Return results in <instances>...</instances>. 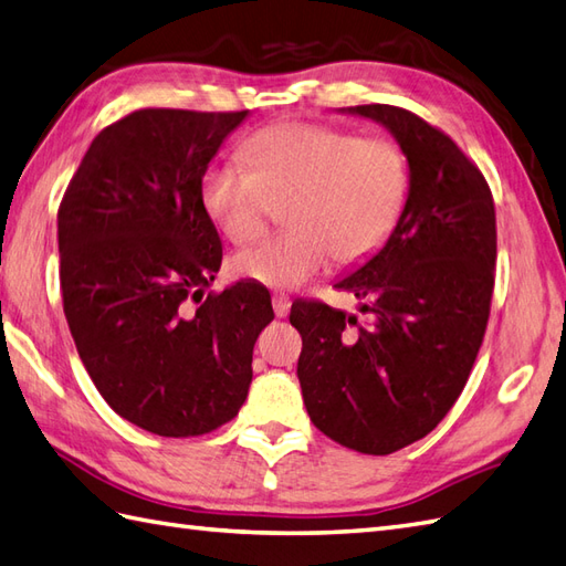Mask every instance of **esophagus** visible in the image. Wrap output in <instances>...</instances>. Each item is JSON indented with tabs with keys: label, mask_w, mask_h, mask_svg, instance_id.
<instances>
[{
	"label": "esophagus",
	"mask_w": 566,
	"mask_h": 566,
	"mask_svg": "<svg viewBox=\"0 0 566 566\" xmlns=\"http://www.w3.org/2000/svg\"><path fill=\"white\" fill-rule=\"evenodd\" d=\"M273 312L275 317H287V312H291V297L285 293H275L273 295Z\"/></svg>",
	"instance_id": "34e87169"
}]
</instances>
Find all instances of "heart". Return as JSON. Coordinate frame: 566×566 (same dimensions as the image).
<instances>
[{
	"label": "heart",
	"mask_w": 566,
	"mask_h": 566,
	"mask_svg": "<svg viewBox=\"0 0 566 566\" xmlns=\"http://www.w3.org/2000/svg\"><path fill=\"white\" fill-rule=\"evenodd\" d=\"M244 159L212 165L200 203L232 244L254 242L283 206L287 228L232 259L237 275L269 287L307 283L329 256L342 266L370 259L409 200V161L389 137L275 123L249 137Z\"/></svg>",
	"instance_id": "1"
}]
</instances>
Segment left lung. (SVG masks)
<instances>
[{
	"instance_id": "obj_1",
	"label": "left lung",
	"mask_w": 566,
	"mask_h": 566,
	"mask_svg": "<svg viewBox=\"0 0 566 566\" xmlns=\"http://www.w3.org/2000/svg\"><path fill=\"white\" fill-rule=\"evenodd\" d=\"M409 161V200L387 244L338 281L363 319L297 300V378L312 423L338 446L389 455L431 433L480 354L494 293L496 212L480 167L450 135L399 106H354Z\"/></svg>"
}]
</instances>
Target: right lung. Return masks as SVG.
<instances>
[{"label":"right lung","instance_id":"add662e5","mask_svg":"<svg viewBox=\"0 0 566 566\" xmlns=\"http://www.w3.org/2000/svg\"><path fill=\"white\" fill-rule=\"evenodd\" d=\"M249 111L140 108L106 125L57 208L62 310L118 417L193 438L237 417L273 319L266 287L208 291L222 261L200 179Z\"/></svg>","mask_w":566,"mask_h":566}]
</instances>
